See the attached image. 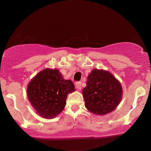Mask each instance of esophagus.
<instances>
[{
	"label": "esophagus",
	"mask_w": 151,
	"mask_h": 151,
	"mask_svg": "<svg viewBox=\"0 0 151 151\" xmlns=\"http://www.w3.org/2000/svg\"><path fill=\"white\" fill-rule=\"evenodd\" d=\"M75 86L76 88H77V90H80L81 88V81H78L75 84Z\"/></svg>",
	"instance_id": "obj_1"
}]
</instances>
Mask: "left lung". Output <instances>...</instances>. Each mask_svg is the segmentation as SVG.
<instances>
[{
    "instance_id": "8db88e82",
    "label": "left lung",
    "mask_w": 151,
    "mask_h": 151,
    "mask_svg": "<svg viewBox=\"0 0 151 151\" xmlns=\"http://www.w3.org/2000/svg\"><path fill=\"white\" fill-rule=\"evenodd\" d=\"M119 81L109 71L93 69L82 90L85 106L96 115H106L117 107L122 99Z\"/></svg>"
}]
</instances>
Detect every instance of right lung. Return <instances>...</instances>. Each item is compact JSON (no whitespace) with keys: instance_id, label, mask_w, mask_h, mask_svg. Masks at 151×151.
<instances>
[{"instance_id":"1","label":"right lung","mask_w":151,"mask_h":151,"mask_svg":"<svg viewBox=\"0 0 151 151\" xmlns=\"http://www.w3.org/2000/svg\"><path fill=\"white\" fill-rule=\"evenodd\" d=\"M74 91L73 82L64 79L60 71L47 68L31 79L27 87V95L41 117L53 119L63 111L68 93Z\"/></svg>"}]
</instances>
